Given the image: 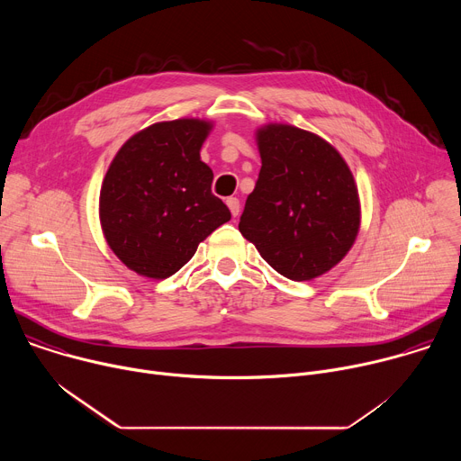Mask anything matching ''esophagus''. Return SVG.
Listing matches in <instances>:
<instances>
[{
    "label": "esophagus",
    "mask_w": 461,
    "mask_h": 461,
    "mask_svg": "<svg viewBox=\"0 0 461 461\" xmlns=\"http://www.w3.org/2000/svg\"><path fill=\"white\" fill-rule=\"evenodd\" d=\"M226 204H228V208H230L231 215H233V217H237V215H239V212H240V203H239V199H235V196H230V199L226 201Z\"/></svg>",
    "instance_id": "esophagus-1"
}]
</instances>
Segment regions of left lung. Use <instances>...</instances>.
Listing matches in <instances>:
<instances>
[{"instance_id":"obj_1","label":"left lung","mask_w":461,"mask_h":461,"mask_svg":"<svg viewBox=\"0 0 461 461\" xmlns=\"http://www.w3.org/2000/svg\"><path fill=\"white\" fill-rule=\"evenodd\" d=\"M260 171L239 231L292 281L330 272L356 242L361 204L341 153L310 131L267 123L255 133Z\"/></svg>"}]
</instances>
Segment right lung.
I'll return each instance as SVG.
<instances>
[{"instance_id":"add662e5","label":"right lung","mask_w":461,"mask_h":461,"mask_svg":"<svg viewBox=\"0 0 461 461\" xmlns=\"http://www.w3.org/2000/svg\"><path fill=\"white\" fill-rule=\"evenodd\" d=\"M213 122H157L114 155L100 189V224L113 253L148 279L176 274L199 244L231 219L212 193L201 148Z\"/></svg>"}]
</instances>
